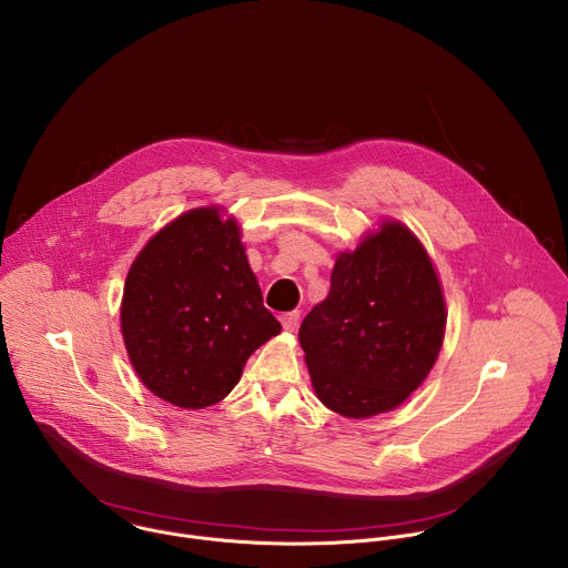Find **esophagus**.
Here are the masks:
<instances>
[{"label": "esophagus", "instance_id": "1", "mask_svg": "<svg viewBox=\"0 0 568 568\" xmlns=\"http://www.w3.org/2000/svg\"><path fill=\"white\" fill-rule=\"evenodd\" d=\"M280 320H282V326H284V331L293 333V331L297 328V324H300V311H293V313H284Z\"/></svg>", "mask_w": 568, "mask_h": 568}]
</instances>
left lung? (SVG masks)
<instances>
[{"instance_id": "left-lung-1", "label": "left lung", "mask_w": 568, "mask_h": 568, "mask_svg": "<svg viewBox=\"0 0 568 568\" xmlns=\"http://www.w3.org/2000/svg\"><path fill=\"white\" fill-rule=\"evenodd\" d=\"M446 326L435 268L397 222L342 253L331 291L300 326L313 388L346 417L402 404L433 368Z\"/></svg>"}]
</instances>
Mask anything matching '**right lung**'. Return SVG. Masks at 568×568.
I'll list each match as a JSON object with an SVG mask.
<instances>
[{
  "label": "right lung",
  "instance_id": "1",
  "mask_svg": "<svg viewBox=\"0 0 568 568\" xmlns=\"http://www.w3.org/2000/svg\"><path fill=\"white\" fill-rule=\"evenodd\" d=\"M282 331L262 302L240 229L195 209L160 231L133 262L122 335L158 397L204 408L237 384L251 353Z\"/></svg>",
  "mask_w": 568,
  "mask_h": 568
}]
</instances>
